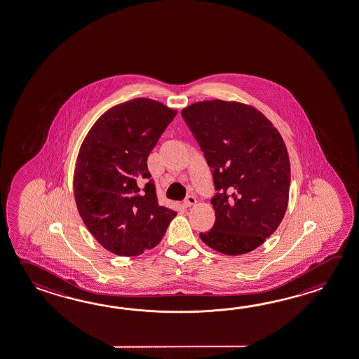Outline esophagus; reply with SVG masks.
I'll use <instances>...</instances> for the list:
<instances>
[{
  "label": "esophagus",
  "instance_id": "1",
  "mask_svg": "<svg viewBox=\"0 0 359 359\" xmlns=\"http://www.w3.org/2000/svg\"><path fill=\"white\" fill-rule=\"evenodd\" d=\"M196 203V198L194 196H188L184 199V205L185 207H190V205H194Z\"/></svg>",
  "mask_w": 359,
  "mask_h": 359
}]
</instances>
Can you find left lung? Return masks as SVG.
Returning <instances> with one entry per match:
<instances>
[{
    "instance_id": "obj_1",
    "label": "left lung",
    "mask_w": 359,
    "mask_h": 359,
    "mask_svg": "<svg viewBox=\"0 0 359 359\" xmlns=\"http://www.w3.org/2000/svg\"><path fill=\"white\" fill-rule=\"evenodd\" d=\"M210 168L216 194L212 230L204 244L226 255L257 249L283 219L291 168L283 138L257 109L210 100L182 111Z\"/></svg>"
}]
</instances>
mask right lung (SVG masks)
Instances as JSON below:
<instances>
[{
  "label": "right lung",
  "mask_w": 359,
  "mask_h": 359,
  "mask_svg": "<svg viewBox=\"0 0 359 359\" xmlns=\"http://www.w3.org/2000/svg\"><path fill=\"white\" fill-rule=\"evenodd\" d=\"M176 110L138 97L109 109L90 129L74 191L83 224L107 250L135 257L161 241L175 210L158 204L147 157Z\"/></svg>",
  "instance_id": "obj_1"
}]
</instances>
